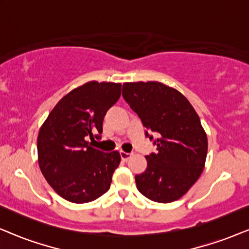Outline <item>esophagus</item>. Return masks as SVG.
<instances>
[{
    "label": "esophagus",
    "mask_w": 249,
    "mask_h": 249,
    "mask_svg": "<svg viewBox=\"0 0 249 249\" xmlns=\"http://www.w3.org/2000/svg\"><path fill=\"white\" fill-rule=\"evenodd\" d=\"M120 156L122 159V161H128L129 159H130L131 154L130 153H125V152H120Z\"/></svg>",
    "instance_id": "obj_1"
}]
</instances>
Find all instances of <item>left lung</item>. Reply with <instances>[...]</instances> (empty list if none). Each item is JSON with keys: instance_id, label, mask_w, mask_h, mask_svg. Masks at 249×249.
Returning a JSON list of instances; mask_svg holds the SVG:
<instances>
[{"instance_id": "obj_1", "label": "left lung", "mask_w": 249, "mask_h": 249, "mask_svg": "<svg viewBox=\"0 0 249 249\" xmlns=\"http://www.w3.org/2000/svg\"><path fill=\"white\" fill-rule=\"evenodd\" d=\"M122 96L158 147L145 156V171L135 176L137 188L154 202H175L197 181L205 164L207 137L198 114L181 93L158 81L124 83Z\"/></svg>"}]
</instances>
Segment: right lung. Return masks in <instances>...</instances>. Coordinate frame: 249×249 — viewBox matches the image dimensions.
I'll list each match as a JSON object with an SVG mask.
<instances>
[{"mask_svg":"<svg viewBox=\"0 0 249 249\" xmlns=\"http://www.w3.org/2000/svg\"><path fill=\"white\" fill-rule=\"evenodd\" d=\"M120 95L121 84L90 81L67 94L40 128V171L64 199L88 203L110 189L120 154L102 152L87 141L101 138L105 114Z\"/></svg>","mask_w":249,"mask_h":249,"instance_id":"right-lung-1","label":"right lung"}]
</instances>
